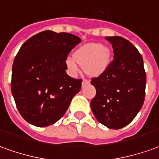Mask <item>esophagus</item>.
I'll return each mask as SVG.
<instances>
[{
    "label": "esophagus",
    "mask_w": 159,
    "mask_h": 159,
    "mask_svg": "<svg viewBox=\"0 0 159 159\" xmlns=\"http://www.w3.org/2000/svg\"><path fill=\"white\" fill-rule=\"evenodd\" d=\"M89 83H90V82H89V80L85 79V78H84V79L83 80V83H82V85H83V86H86V85H88V84H89Z\"/></svg>",
    "instance_id": "1"
}]
</instances>
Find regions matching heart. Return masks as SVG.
<instances>
[{"label":"heart","mask_w":159,"mask_h":159,"mask_svg":"<svg viewBox=\"0 0 159 159\" xmlns=\"http://www.w3.org/2000/svg\"><path fill=\"white\" fill-rule=\"evenodd\" d=\"M110 61V50L98 43H89L74 51L72 57H67L66 66L71 75L79 71V66L90 76H98L106 70Z\"/></svg>","instance_id":"b5f03b06"}]
</instances>
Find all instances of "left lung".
I'll return each mask as SVG.
<instances>
[{"label": "left lung", "mask_w": 159, "mask_h": 159, "mask_svg": "<svg viewBox=\"0 0 159 159\" xmlns=\"http://www.w3.org/2000/svg\"><path fill=\"white\" fill-rule=\"evenodd\" d=\"M112 45L114 60L91 83L96 95L91 101L93 115L110 129H120L133 120L145 99L146 71L142 55L130 41L105 37Z\"/></svg>", "instance_id": "obj_1"}]
</instances>
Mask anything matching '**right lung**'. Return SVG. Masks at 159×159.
I'll return each instance as SVG.
<instances>
[{"label":"right lung","mask_w":159,"mask_h":159,"mask_svg":"<svg viewBox=\"0 0 159 159\" xmlns=\"http://www.w3.org/2000/svg\"><path fill=\"white\" fill-rule=\"evenodd\" d=\"M80 42L71 34L46 30L21 46L12 65L11 90L26 121L44 127L64 116L83 82L66 72L67 56Z\"/></svg>","instance_id":"add662e5"}]
</instances>
